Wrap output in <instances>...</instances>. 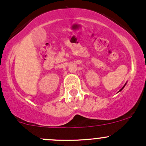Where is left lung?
<instances>
[{
	"mask_svg": "<svg viewBox=\"0 0 146 146\" xmlns=\"http://www.w3.org/2000/svg\"><path fill=\"white\" fill-rule=\"evenodd\" d=\"M126 83H125V85H123V88H121V90H119L118 92H121V90H123V88H124V87H125V85H126Z\"/></svg>",
	"mask_w": 146,
	"mask_h": 146,
	"instance_id": "obj_1",
	"label": "left lung"
}]
</instances>
